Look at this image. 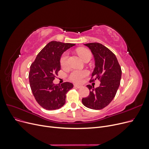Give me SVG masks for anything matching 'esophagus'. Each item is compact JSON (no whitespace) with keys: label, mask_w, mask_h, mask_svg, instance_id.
Segmentation results:
<instances>
[{"label":"esophagus","mask_w":149,"mask_h":149,"mask_svg":"<svg viewBox=\"0 0 149 149\" xmlns=\"http://www.w3.org/2000/svg\"><path fill=\"white\" fill-rule=\"evenodd\" d=\"M74 86L76 87V88H81V87L82 86V85H77V84H74Z\"/></svg>","instance_id":"esophagus-1"}]
</instances>
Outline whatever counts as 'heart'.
Wrapping results in <instances>:
<instances>
[{
    "mask_svg": "<svg viewBox=\"0 0 149 149\" xmlns=\"http://www.w3.org/2000/svg\"><path fill=\"white\" fill-rule=\"evenodd\" d=\"M77 54L79 55L82 60H85L87 58H90L91 56V52L88 49L85 48H79L78 49ZM68 52H65L61 56L60 58V64L62 67H67L68 65ZM88 72L87 70H74L72 71L71 73L68 75L69 79L72 81V82L76 83H80L82 81L83 79L88 76Z\"/></svg>",
    "mask_w": 149,
    "mask_h": 149,
    "instance_id": "1",
    "label": "heart"
}]
</instances>
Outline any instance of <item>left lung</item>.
Returning a JSON list of instances; mask_svg holds the SVG:
<instances>
[{
    "instance_id": "left-lung-1",
    "label": "left lung",
    "mask_w": 149,
    "mask_h": 149,
    "mask_svg": "<svg viewBox=\"0 0 149 149\" xmlns=\"http://www.w3.org/2000/svg\"><path fill=\"white\" fill-rule=\"evenodd\" d=\"M91 51L95 60V68L92 78L99 80V87L87 85L90 95L83 98L82 102L87 108L99 110L108 106L114 98L120 84L121 69L118 60L112 52L107 47L98 42L84 44Z\"/></svg>"
}]
</instances>
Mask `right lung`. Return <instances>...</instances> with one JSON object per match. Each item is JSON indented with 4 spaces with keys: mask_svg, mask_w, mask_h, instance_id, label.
<instances>
[{
    "mask_svg": "<svg viewBox=\"0 0 149 149\" xmlns=\"http://www.w3.org/2000/svg\"><path fill=\"white\" fill-rule=\"evenodd\" d=\"M74 45L52 41L39 52L30 67L31 88L36 101L44 109L55 110L62 107L67 93L73 87L72 83L54 84L53 81L61 69V55Z\"/></svg>",
    "mask_w": 149,
    "mask_h": 149,
    "instance_id": "add662e5",
    "label": "right lung"
}]
</instances>
